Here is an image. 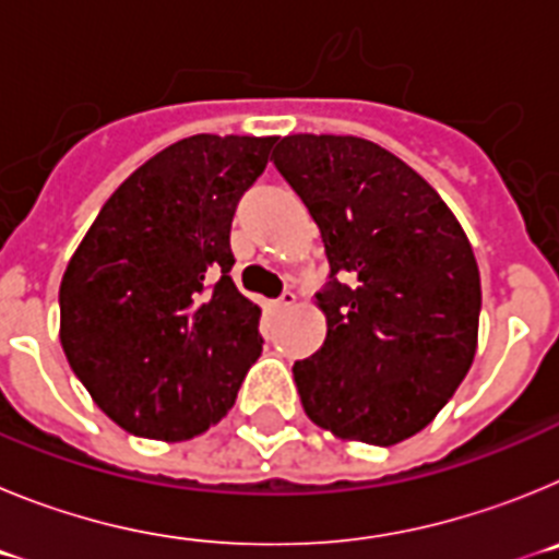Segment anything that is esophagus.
<instances>
[{"mask_svg":"<svg viewBox=\"0 0 559 559\" xmlns=\"http://www.w3.org/2000/svg\"><path fill=\"white\" fill-rule=\"evenodd\" d=\"M294 305H296V294H294V290H285V294L280 296V299H276V302H274V308L276 310H290V308H294Z\"/></svg>","mask_w":559,"mask_h":559,"instance_id":"esophagus-1","label":"esophagus"}]
</instances>
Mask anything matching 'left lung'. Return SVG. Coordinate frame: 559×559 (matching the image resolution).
<instances>
[{
	"label": "left lung",
	"mask_w": 559,
	"mask_h": 559,
	"mask_svg": "<svg viewBox=\"0 0 559 559\" xmlns=\"http://www.w3.org/2000/svg\"><path fill=\"white\" fill-rule=\"evenodd\" d=\"M276 170L322 231L328 338L296 360L305 414L338 439L394 445L431 423L473 364L481 280L456 215L417 170L360 136L294 133Z\"/></svg>",
	"instance_id": "left-lung-1"
}]
</instances>
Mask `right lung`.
<instances>
[{
	"instance_id": "obj_1",
	"label": "right lung",
	"mask_w": 559,
	"mask_h": 559,
	"mask_svg": "<svg viewBox=\"0 0 559 559\" xmlns=\"http://www.w3.org/2000/svg\"><path fill=\"white\" fill-rule=\"evenodd\" d=\"M274 142L195 133L165 147L114 190L63 271L69 367L133 437L218 426L263 353L260 305L229 276V231Z\"/></svg>"
}]
</instances>
